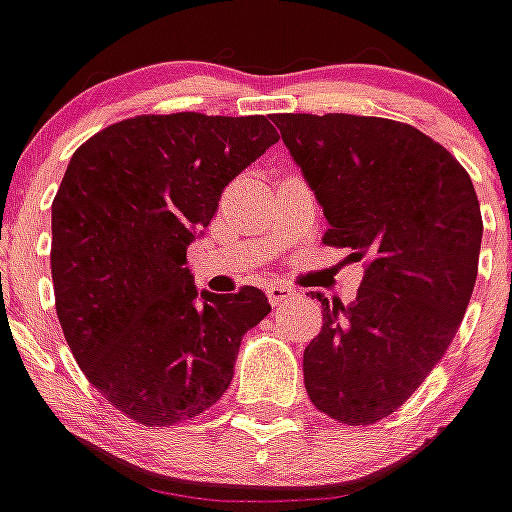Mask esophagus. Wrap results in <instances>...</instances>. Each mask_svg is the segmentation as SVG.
Instances as JSON below:
<instances>
[{
    "mask_svg": "<svg viewBox=\"0 0 512 512\" xmlns=\"http://www.w3.org/2000/svg\"><path fill=\"white\" fill-rule=\"evenodd\" d=\"M265 292H267V299H270L272 307H277V304L287 302V299L294 297V289L282 285V282H277V285H267Z\"/></svg>",
    "mask_w": 512,
    "mask_h": 512,
    "instance_id": "34e87169",
    "label": "esophagus"
}]
</instances>
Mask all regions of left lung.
Masks as SVG:
<instances>
[{"label":"left lung","instance_id":"1","mask_svg":"<svg viewBox=\"0 0 512 512\" xmlns=\"http://www.w3.org/2000/svg\"><path fill=\"white\" fill-rule=\"evenodd\" d=\"M275 126L324 210V245L366 260L356 299L322 297L304 386L322 414L369 426L394 414L451 347L478 277L471 175L409 123L277 113Z\"/></svg>","mask_w":512,"mask_h":512}]
</instances>
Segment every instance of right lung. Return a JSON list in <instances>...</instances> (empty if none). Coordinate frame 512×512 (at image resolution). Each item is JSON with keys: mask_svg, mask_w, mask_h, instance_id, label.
<instances>
[{"mask_svg": "<svg viewBox=\"0 0 512 512\" xmlns=\"http://www.w3.org/2000/svg\"><path fill=\"white\" fill-rule=\"evenodd\" d=\"M280 141L265 116H133L76 148L51 203L56 314L98 394L143 426L193 421L225 394L257 287L200 292L188 245L225 185Z\"/></svg>", "mask_w": 512, "mask_h": 512, "instance_id": "right-lung-1", "label": "right lung"}]
</instances>
